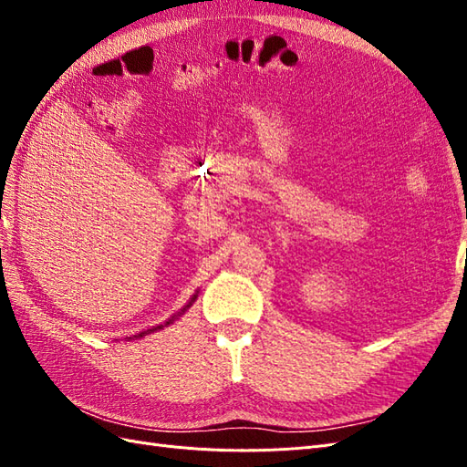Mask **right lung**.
<instances>
[{"label":"right lung","instance_id":"right-lung-1","mask_svg":"<svg viewBox=\"0 0 467 467\" xmlns=\"http://www.w3.org/2000/svg\"><path fill=\"white\" fill-rule=\"evenodd\" d=\"M196 298H199V294H194V296H192V298H191V300H189V304H187V306H185V307H182V309H181V312H177V314H175V316H171V319H167V321H165V323H163V325H158V327H153V329H148V331H142V333H138V335H134V337H132V338H142V337H144V335H150V333H155V331H160V329H163V327H167V325H171V323H173V321H177V319H179V317H181V316H182V314H185V312H187V309H189V307H191V306H192V304H194V300H196Z\"/></svg>","mask_w":467,"mask_h":467}]
</instances>
